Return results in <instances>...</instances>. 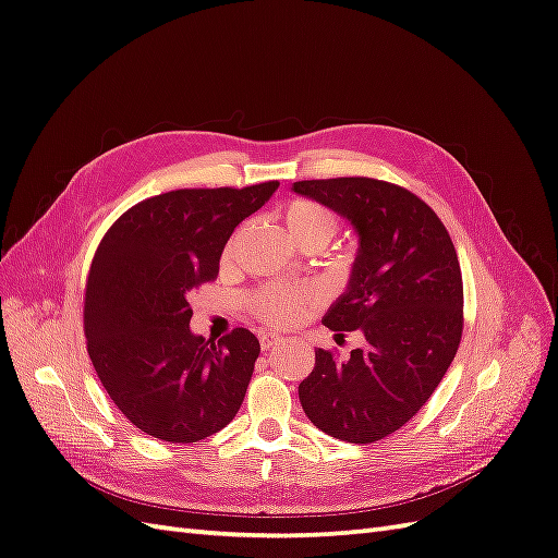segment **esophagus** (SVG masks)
<instances>
[{
    "instance_id": "1",
    "label": "esophagus",
    "mask_w": 558,
    "mask_h": 558,
    "mask_svg": "<svg viewBox=\"0 0 558 558\" xmlns=\"http://www.w3.org/2000/svg\"><path fill=\"white\" fill-rule=\"evenodd\" d=\"M281 340H283V337H279V335H275V332H260V347H263V351L272 349V347L279 344Z\"/></svg>"
}]
</instances>
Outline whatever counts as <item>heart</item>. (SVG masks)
Listing matches in <instances>:
<instances>
[{"mask_svg": "<svg viewBox=\"0 0 558 558\" xmlns=\"http://www.w3.org/2000/svg\"><path fill=\"white\" fill-rule=\"evenodd\" d=\"M281 223L289 232V238L300 246L307 240L328 242L337 230L335 216L318 202L312 199H293L281 209ZM240 232L232 234V240L223 248V260H230L234 242ZM320 300V291L316 286H281L269 283L258 289L251 298V310L265 324L275 328H293L302 324V318Z\"/></svg>", "mask_w": 558, "mask_h": 558, "instance_id": "heart-1", "label": "heart"}]
</instances>
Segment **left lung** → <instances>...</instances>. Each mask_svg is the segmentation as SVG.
<instances>
[{"label":"left lung","instance_id":"left-lung-1","mask_svg":"<svg viewBox=\"0 0 558 558\" xmlns=\"http://www.w3.org/2000/svg\"><path fill=\"white\" fill-rule=\"evenodd\" d=\"M298 195L340 214L359 234L347 291L324 326L365 347L347 361L316 351L298 386L312 424L337 440H384L424 408L461 344L463 279L447 228L414 193L367 177L295 181Z\"/></svg>","mask_w":558,"mask_h":558}]
</instances>
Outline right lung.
<instances>
[{
    "label": "right lung",
    "instance_id": "add662e5",
    "mask_svg": "<svg viewBox=\"0 0 558 558\" xmlns=\"http://www.w3.org/2000/svg\"><path fill=\"white\" fill-rule=\"evenodd\" d=\"M279 189H183L128 209L99 242L83 330L95 373L130 424L165 442H199L240 412L258 337L234 328L214 344L193 335L189 295L214 281L246 216Z\"/></svg>",
    "mask_w": 558,
    "mask_h": 558
}]
</instances>
